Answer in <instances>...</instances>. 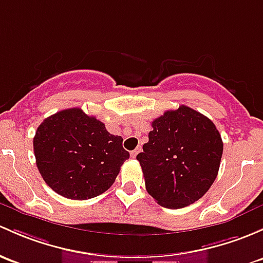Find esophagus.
<instances>
[{
  "label": "esophagus",
  "mask_w": 263,
  "mask_h": 263,
  "mask_svg": "<svg viewBox=\"0 0 263 263\" xmlns=\"http://www.w3.org/2000/svg\"><path fill=\"white\" fill-rule=\"evenodd\" d=\"M140 151H141V146H137V147L135 148V150L131 153V156H132V157H136L137 154H139Z\"/></svg>",
  "instance_id": "34e87169"
}]
</instances>
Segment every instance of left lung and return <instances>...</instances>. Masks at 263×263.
<instances>
[{
	"mask_svg": "<svg viewBox=\"0 0 263 263\" xmlns=\"http://www.w3.org/2000/svg\"><path fill=\"white\" fill-rule=\"evenodd\" d=\"M143 153L146 190L157 204L170 209L190 205L214 182L223 154L215 124L198 110L180 106L153 121Z\"/></svg>",
	"mask_w": 263,
	"mask_h": 263,
	"instance_id": "1",
	"label": "left lung"
}]
</instances>
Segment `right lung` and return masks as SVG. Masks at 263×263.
Listing matches in <instances>:
<instances>
[{"mask_svg":"<svg viewBox=\"0 0 263 263\" xmlns=\"http://www.w3.org/2000/svg\"><path fill=\"white\" fill-rule=\"evenodd\" d=\"M121 136L81 108L45 118L34 137L36 166L44 181L62 197L87 200L108 190L129 157Z\"/></svg>","mask_w":263,"mask_h":263,"instance_id":"obj_1","label":"right lung"}]
</instances>
